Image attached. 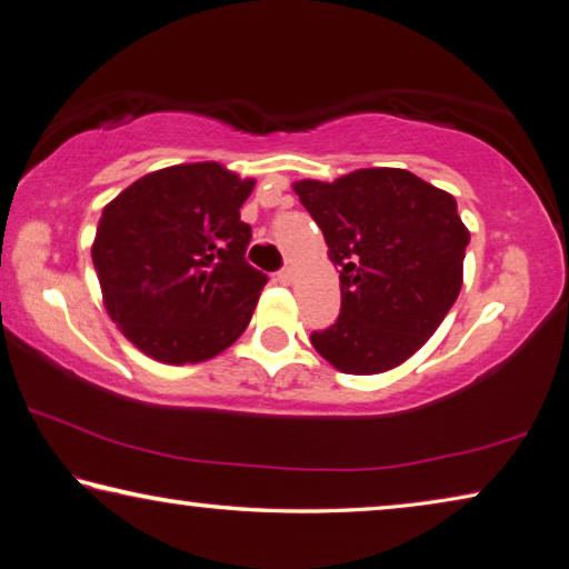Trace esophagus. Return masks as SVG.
Instances as JSON below:
<instances>
[{
  "instance_id": "esophagus-1",
  "label": "esophagus",
  "mask_w": 569,
  "mask_h": 569,
  "mask_svg": "<svg viewBox=\"0 0 569 569\" xmlns=\"http://www.w3.org/2000/svg\"><path fill=\"white\" fill-rule=\"evenodd\" d=\"M291 278H293V271H291V268H281V271H276V281L278 283H291Z\"/></svg>"
}]
</instances>
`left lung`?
<instances>
[{"instance_id":"left-lung-1","label":"left lung","mask_w":569,"mask_h":569,"mask_svg":"<svg viewBox=\"0 0 569 569\" xmlns=\"http://www.w3.org/2000/svg\"><path fill=\"white\" fill-rule=\"evenodd\" d=\"M293 189L340 266V316L313 330V348L350 376L400 366L460 293L470 233L456 199L406 169H360Z\"/></svg>"}]
</instances>
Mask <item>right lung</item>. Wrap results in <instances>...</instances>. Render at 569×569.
I'll use <instances>...</instances> for the list:
<instances>
[{
    "label": "right lung",
    "instance_id": "right-lung-1",
    "mask_svg": "<svg viewBox=\"0 0 569 569\" xmlns=\"http://www.w3.org/2000/svg\"><path fill=\"white\" fill-rule=\"evenodd\" d=\"M253 181L213 161L147 173L104 211L91 249L113 323L161 363H199L239 338L266 273L246 261Z\"/></svg>",
    "mask_w": 569,
    "mask_h": 569
}]
</instances>
